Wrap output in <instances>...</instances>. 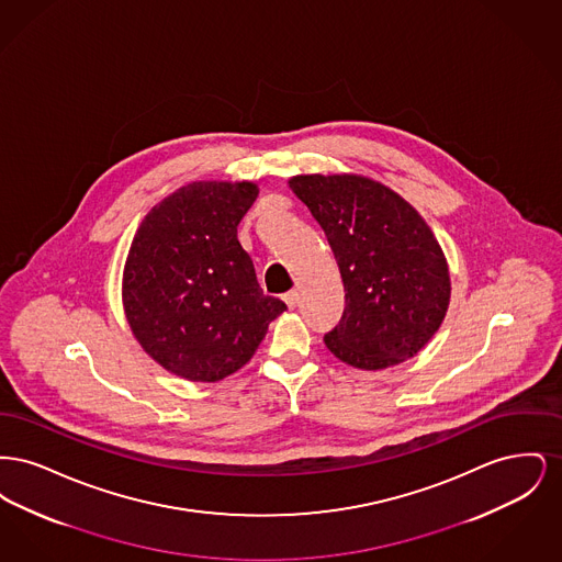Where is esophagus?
<instances>
[{
    "instance_id": "esophagus-1",
    "label": "esophagus",
    "mask_w": 562,
    "mask_h": 562,
    "mask_svg": "<svg viewBox=\"0 0 562 562\" xmlns=\"http://www.w3.org/2000/svg\"><path fill=\"white\" fill-rule=\"evenodd\" d=\"M284 303L289 305V310H294V307H296V303H299V294H296V291H291V293L284 294Z\"/></svg>"
}]
</instances>
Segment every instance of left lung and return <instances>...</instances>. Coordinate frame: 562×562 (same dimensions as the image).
I'll return each instance as SVG.
<instances>
[{
  "instance_id": "1",
  "label": "left lung",
  "mask_w": 562,
  "mask_h": 562,
  "mask_svg": "<svg viewBox=\"0 0 562 562\" xmlns=\"http://www.w3.org/2000/svg\"><path fill=\"white\" fill-rule=\"evenodd\" d=\"M289 186L321 223L346 289L326 348L362 371L401 364L426 348L447 316L451 278L422 214L369 177L299 175Z\"/></svg>"
}]
</instances>
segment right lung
<instances>
[{
  "instance_id": "right-lung-1",
  "label": "right lung",
  "mask_w": 562,
  "mask_h": 562,
  "mask_svg": "<svg viewBox=\"0 0 562 562\" xmlns=\"http://www.w3.org/2000/svg\"><path fill=\"white\" fill-rule=\"evenodd\" d=\"M250 181H195L143 218L124 266L122 301L136 341L166 371L214 383L241 369L286 305L257 282L238 225Z\"/></svg>"
}]
</instances>
